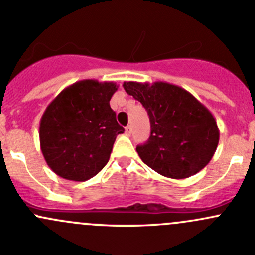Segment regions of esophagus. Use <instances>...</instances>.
Returning a JSON list of instances; mask_svg holds the SVG:
<instances>
[{"instance_id": "esophagus-1", "label": "esophagus", "mask_w": 255, "mask_h": 255, "mask_svg": "<svg viewBox=\"0 0 255 255\" xmlns=\"http://www.w3.org/2000/svg\"><path fill=\"white\" fill-rule=\"evenodd\" d=\"M130 133H132V127H130V126H127V127H126V134L130 135Z\"/></svg>"}]
</instances>
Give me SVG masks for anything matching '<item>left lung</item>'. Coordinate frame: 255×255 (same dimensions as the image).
I'll use <instances>...</instances> for the list:
<instances>
[{
    "label": "left lung",
    "mask_w": 255,
    "mask_h": 255,
    "mask_svg": "<svg viewBox=\"0 0 255 255\" xmlns=\"http://www.w3.org/2000/svg\"><path fill=\"white\" fill-rule=\"evenodd\" d=\"M150 120L148 142L137 146L140 159L160 175L186 179L212 159L220 130L213 115L189 91L164 81L123 82Z\"/></svg>",
    "instance_id": "left-lung-1"
}]
</instances>
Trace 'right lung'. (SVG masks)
Instances as JSON below:
<instances>
[{
	"instance_id": "obj_1",
	"label": "right lung",
	"mask_w": 255,
	"mask_h": 255,
	"mask_svg": "<svg viewBox=\"0 0 255 255\" xmlns=\"http://www.w3.org/2000/svg\"><path fill=\"white\" fill-rule=\"evenodd\" d=\"M118 85L81 80L64 89L40 118V149L60 177L86 181L109 163L116 137L125 128L110 106Z\"/></svg>"
}]
</instances>
